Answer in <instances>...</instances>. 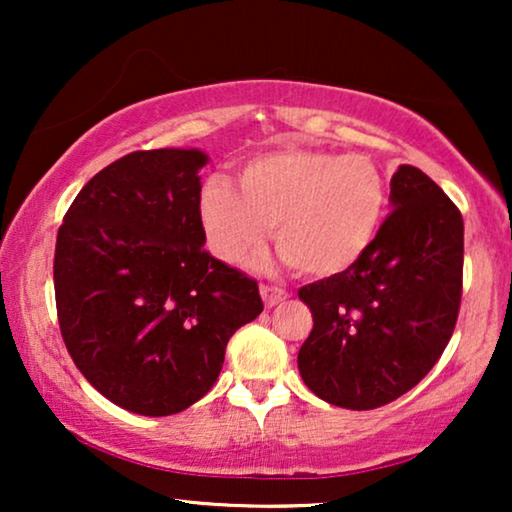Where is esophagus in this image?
<instances>
[{"instance_id":"34e87169","label":"esophagus","mask_w":512,"mask_h":512,"mask_svg":"<svg viewBox=\"0 0 512 512\" xmlns=\"http://www.w3.org/2000/svg\"><path fill=\"white\" fill-rule=\"evenodd\" d=\"M261 298L265 307H275L277 303H282V300L289 298V291L279 289V286H272V284H261Z\"/></svg>"}]
</instances>
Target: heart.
I'll use <instances>...</instances> for the list:
<instances>
[{
  "mask_svg": "<svg viewBox=\"0 0 512 512\" xmlns=\"http://www.w3.org/2000/svg\"><path fill=\"white\" fill-rule=\"evenodd\" d=\"M237 188L209 179L200 219L209 247L237 263L275 228L279 256L298 275L335 277L373 249L389 212V181L366 153L279 149L247 160Z\"/></svg>",
  "mask_w": 512,
  "mask_h": 512,
  "instance_id": "heart-1",
  "label": "heart"
}]
</instances>
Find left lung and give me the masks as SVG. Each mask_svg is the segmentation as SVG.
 I'll return each mask as SVG.
<instances>
[{"instance_id": "8db88e82", "label": "left lung", "mask_w": 512, "mask_h": 512, "mask_svg": "<svg viewBox=\"0 0 512 512\" xmlns=\"http://www.w3.org/2000/svg\"><path fill=\"white\" fill-rule=\"evenodd\" d=\"M391 214L373 249L342 275L298 291L312 333L298 370L312 394L373 410L410 391L452 338L464 277V219L412 165L391 177Z\"/></svg>"}]
</instances>
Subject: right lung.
I'll return each instance as SVG.
<instances>
[{
  "instance_id": "right-lung-1",
  "label": "right lung",
  "mask_w": 512,
  "mask_h": 512,
  "mask_svg": "<svg viewBox=\"0 0 512 512\" xmlns=\"http://www.w3.org/2000/svg\"><path fill=\"white\" fill-rule=\"evenodd\" d=\"M198 149L135 151L97 172L58 230L55 305L67 352L111 403L146 417L214 387L256 279L205 251Z\"/></svg>"
}]
</instances>
